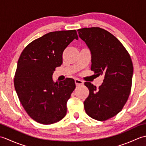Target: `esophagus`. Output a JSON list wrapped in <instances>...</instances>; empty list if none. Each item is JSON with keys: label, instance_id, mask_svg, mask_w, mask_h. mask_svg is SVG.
I'll list each match as a JSON object with an SVG mask.
<instances>
[{"label": "esophagus", "instance_id": "1", "mask_svg": "<svg viewBox=\"0 0 146 146\" xmlns=\"http://www.w3.org/2000/svg\"><path fill=\"white\" fill-rule=\"evenodd\" d=\"M75 84L76 86L78 85H83V82L82 81V80H80L78 78H76L75 80Z\"/></svg>", "mask_w": 146, "mask_h": 146}]
</instances>
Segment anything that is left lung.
Segmentation results:
<instances>
[{"label": "left lung", "mask_w": 146, "mask_h": 146, "mask_svg": "<svg viewBox=\"0 0 146 146\" xmlns=\"http://www.w3.org/2000/svg\"><path fill=\"white\" fill-rule=\"evenodd\" d=\"M78 32L90 50L91 70L97 76H104L98 88L85 82L90 92L83 103L85 110L92 119L106 120L119 113L128 100L133 75L132 60L122 43L107 31L85 27Z\"/></svg>", "instance_id": "1"}]
</instances>
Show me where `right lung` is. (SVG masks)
I'll return each mask as SVG.
<instances>
[{
	"label": "right lung",
	"mask_w": 146,
	"mask_h": 146,
	"mask_svg": "<svg viewBox=\"0 0 146 146\" xmlns=\"http://www.w3.org/2000/svg\"><path fill=\"white\" fill-rule=\"evenodd\" d=\"M75 39H78L76 30L49 33L29 43L19 58L14 87L24 110L37 122L52 124L66 115L75 80L54 82L52 76L63 63L64 50Z\"/></svg>",
	"instance_id": "add662e5"
}]
</instances>
